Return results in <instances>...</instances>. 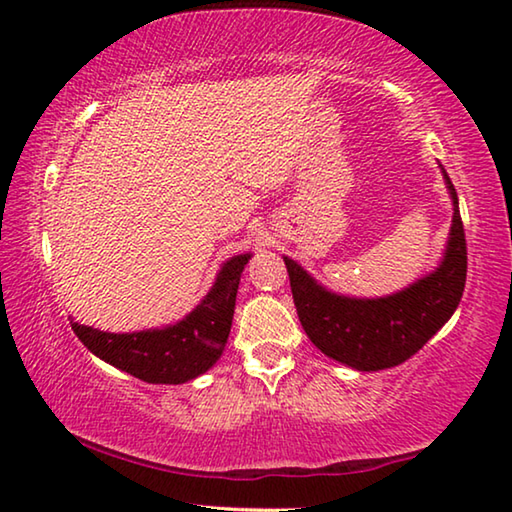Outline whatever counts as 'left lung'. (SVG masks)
<instances>
[{"instance_id":"left-lung-1","label":"left lung","mask_w":512,"mask_h":512,"mask_svg":"<svg viewBox=\"0 0 512 512\" xmlns=\"http://www.w3.org/2000/svg\"><path fill=\"white\" fill-rule=\"evenodd\" d=\"M447 187L454 201V223L443 264L395 296L377 300L334 296L318 287L293 259L284 257L298 318L320 352L357 370L393 368L413 357L454 314L465 289L467 244L458 196L449 178Z\"/></svg>"}]
</instances>
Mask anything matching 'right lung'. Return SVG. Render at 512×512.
Masks as SVG:
<instances>
[{
    "mask_svg": "<svg viewBox=\"0 0 512 512\" xmlns=\"http://www.w3.org/2000/svg\"><path fill=\"white\" fill-rule=\"evenodd\" d=\"M250 255L225 262L212 291L192 314L167 329L108 334L72 320L74 334L99 359L149 384H183L210 370L228 343L239 277Z\"/></svg>",
    "mask_w": 512,
    "mask_h": 512,
    "instance_id": "1",
    "label": "right lung"
}]
</instances>
